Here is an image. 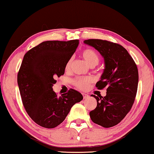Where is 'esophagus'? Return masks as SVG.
Listing matches in <instances>:
<instances>
[{"instance_id": "esophagus-1", "label": "esophagus", "mask_w": 154, "mask_h": 154, "mask_svg": "<svg viewBox=\"0 0 154 154\" xmlns=\"http://www.w3.org/2000/svg\"><path fill=\"white\" fill-rule=\"evenodd\" d=\"M82 95H83L84 99H87L88 97V95H87L86 93H82Z\"/></svg>"}]
</instances>
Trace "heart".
<instances>
[{"label": "heart", "mask_w": 154, "mask_h": 154, "mask_svg": "<svg viewBox=\"0 0 154 154\" xmlns=\"http://www.w3.org/2000/svg\"><path fill=\"white\" fill-rule=\"evenodd\" d=\"M82 56L86 62L90 66H95L100 61V57L95 50L92 49H86L82 51ZM72 62V59H70L66 63V68L70 67V63ZM91 82V79L88 77H77L74 79L73 84L77 88L81 90H85L88 87L89 83Z\"/></svg>", "instance_id": "1"}]
</instances>
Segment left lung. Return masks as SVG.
<instances>
[{
	"mask_svg": "<svg viewBox=\"0 0 154 154\" xmlns=\"http://www.w3.org/2000/svg\"><path fill=\"white\" fill-rule=\"evenodd\" d=\"M84 43L97 50L104 60V72L96 87L106 88V95H91L97 104L89 113L91 119L104 128L112 127L125 118L134 104L138 84L137 66L120 45L101 39H88Z\"/></svg>",
	"mask_w": 154,
	"mask_h": 154,
	"instance_id": "8db88e82",
	"label": "left lung"
}]
</instances>
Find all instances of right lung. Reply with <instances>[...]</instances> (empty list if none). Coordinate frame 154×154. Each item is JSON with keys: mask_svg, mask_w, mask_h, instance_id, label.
Segmentation results:
<instances>
[{"mask_svg": "<svg viewBox=\"0 0 154 154\" xmlns=\"http://www.w3.org/2000/svg\"><path fill=\"white\" fill-rule=\"evenodd\" d=\"M79 40L47 41L24 55L17 82L23 104L32 120L52 128L65 120L71 108L83 100L79 92L70 89L58 97L52 89L56 77L63 75Z\"/></svg>", "mask_w": 154, "mask_h": 154, "instance_id": "obj_1", "label": "right lung"}]
</instances>
